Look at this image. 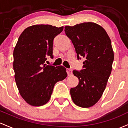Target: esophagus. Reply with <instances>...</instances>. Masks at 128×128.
Here are the masks:
<instances>
[{
	"label": "esophagus",
	"instance_id": "esophagus-1",
	"mask_svg": "<svg viewBox=\"0 0 128 128\" xmlns=\"http://www.w3.org/2000/svg\"><path fill=\"white\" fill-rule=\"evenodd\" d=\"M67 73H68V75L69 76L72 75V70H71V69H66Z\"/></svg>",
	"mask_w": 128,
	"mask_h": 128
}]
</instances>
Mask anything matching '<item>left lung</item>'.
<instances>
[{
    "mask_svg": "<svg viewBox=\"0 0 128 128\" xmlns=\"http://www.w3.org/2000/svg\"><path fill=\"white\" fill-rule=\"evenodd\" d=\"M64 31L74 46L77 58L85 59L83 70L73 71L78 84L70 90L71 98L78 106H92L101 98L111 73L114 57L111 41L104 28L94 22L66 26Z\"/></svg>",
    "mask_w": 128,
    "mask_h": 128,
    "instance_id": "left-lung-1",
    "label": "left lung"
}]
</instances>
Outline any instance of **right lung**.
Returning a JSON list of instances; mask_svg holds the SVG:
<instances>
[{"mask_svg":"<svg viewBox=\"0 0 128 128\" xmlns=\"http://www.w3.org/2000/svg\"><path fill=\"white\" fill-rule=\"evenodd\" d=\"M64 26L35 25L22 32L13 52L14 78L20 94L34 106L50 100L54 85L67 77L63 66L46 65L47 56L52 58L53 40Z\"/></svg>","mask_w":128,"mask_h":128,"instance_id":"right-lung-1","label":"right lung"}]
</instances>
